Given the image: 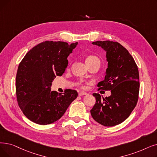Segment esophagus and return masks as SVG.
Segmentation results:
<instances>
[{
	"label": "esophagus",
	"mask_w": 157,
	"mask_h": 157,
	"mask_svg": "<svg viewBox=\"0 0 157 157\" xmlns=\"http://www.w3.org/2000/svg\"><path fill=\"white\" fill-rule=\"evenodd\" d=\"M79 96H81V95H86V93L85 92H83V91H81L79 92Z\"/></svg>",
	"instance_id": "esophagus-1"
}]
</instances>
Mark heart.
Listing matches in <instances>:
<instances>
[{"label":"heart","mask_w":157,"mask_h":157,"mask_svg":"<svg viewBox=\"0 0 157 157\" xmlns=\"http://www.w3.org/2000/svg\"><path fill=\"white\" fill-rule=\"evenodd\" d=\"M95 61H99V58L96 56H93V55H90V56H88V57H86V58L85 59V62L86 64H88V63H90L92 62H95Z\"/></svg>","instance_id":"1"}]
</instances>
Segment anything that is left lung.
<instances>
[{"label": "left lung", "instance_id": "8db88e82", "mask_svg": "<svg viewBox=\"0 0 157 157\" xmlns=\"http://www.w3.org/2000/svg\"><path fill=\"white\" fill-rule=\"evenodd\" d=\"M92 44L106 51V76L98 86L99 89L110 90L111 95L104 98L94 93L95 103L90 113L98 123L113 126L124 121L137 103L140 86L138 67L131 54L119 43L106 40Z\"/></svg>", "mask_w": 157, "mask_h": 157}]
</instances>
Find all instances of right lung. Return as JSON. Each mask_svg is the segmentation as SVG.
<instances>
[{"label": "right lung", "mask_w": 157, "mask_h": 157, "mask_svg": "<svg viewBox=\"0 0 157 157\" xmlns=\"http://www.w3.org/2000/svg\"><path fill=\"white\" fill-rule=\"evenodd\" d=\"M78 44L45 41L32 48L20 63L16 76L17 101L32 122L40 125L53 123L78 97L76 90L67 89L62 94L51 88L56 76L65 72L67 58Z\"/></svg>", "instance_id": "add662e5"}]
</instances>
